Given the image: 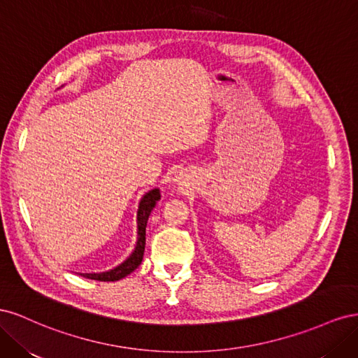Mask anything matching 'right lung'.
I'll list each match as a JSON object with an SVG mask.
<instances>
[{
  "label": "right lung",
  "instance_id": "1",
  "mask_svg": "<svg viewBox=\"0 0 358 358\" xmlns=\"http://www.w3.org/2000/svg\"><path fill=\"white\" fill-rule=\"evenodd\" d=\"M161 199V194L158 188L150 189L146 192L138 203V210H137V243L134 251L131 252L124 263L116 266L112 270H107V272L101 273H80L83 278L94 279V280H101V282H115V280H119L129 275L131 272L140 266L143 259L145 254V243H146V225H148V218L150 212L155 208L157 201Z\"/></svg>",
  "mask_w": 358,
  "mask_h": 358
}]
</instances>
